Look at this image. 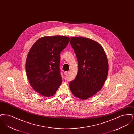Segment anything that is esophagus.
<instances>
[{
    "mask_svg": "<svg viewBox=\"0 0 134 134\" xmlns=\"http://www.w3.org/2000/svg\"><path fill=\"white\" fill-rule=\"evenodd\" d=\"M68 74H69V71H65L64 72V74L65 75H67Z\"/></svg>",
    "mask_w": 134,
    "mask_h": 134,
    "instance_id": "esophagus-1",
    "label": "esophagus"
}]
</instances>
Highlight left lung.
Here are the masks:
<instances>
[{"instance_id": "8db88e82", "label": "left lung", "mask_w": 134, "mask_h": 134, "mask_svg": "<svg viewBox=\"0 0 134 134\" xmlns=\"http://www.w3.org/2000/svg\"><path fill=\"white\" fill-rule=\"evenodd\" d=\"M70 44L78 60V73L69 87L73 94L87 99L99 91L108 76V64L102 46L90 38L71 37Z\"/></svg>"}]
</instances>
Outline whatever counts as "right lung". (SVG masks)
Here are the masks:
<instances>
[{"label": "right lung", "mask_w": 134, "mask_h": 134, "mask_svg": "<svg viewBox=\"0 0 134 134\" xmlns=\"http://www.w3.org/2000/svg\"><path fill=\"white\" fill-rule=\"evenodd\" d=\"M70 41L63 36L38 39L29 52L26 73L34 89L45 97L55 94L62 82L60 69V54Z\"/></svg>", "instance_id": "1"}]
</instances>
